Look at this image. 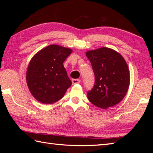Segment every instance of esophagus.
Here are the masks:
<instances>
[{
	"label": "esophagus",
	"instance_id": "obj_1",
	"mask_svg": "<svg viewBox=\"0 0 153 153\" xmlns=\"http://www.w3.org/2000/svg\"><path fill=\"white\" fill-rule=\"evenodd\" d=\"M71 82H72L73 85H75V84H78L81 82V80L79 79H73L71 80Z\"/></svg>",
	"mask_w": 153,
	"mask_h": 153
}]
</instances>
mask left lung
Wrapping results in <instances>:
<instances>
[{"instance_id":"left-lung-1","label":"left lung","mask_w":153,"mask_h":153,"mask_svg":"<svg viewBox=\"0 0 153 153\" xmlns=\"http://www.w3.org/2000/svg\"><path fill=\"white\" fill-rule=\"evenodd\" d=\"M92 65L95 84L87 92L89 101L106 109L118 104L126 95L130 76L124 58L116 51L102 47L86 53Z\"/></svg>"}]
</instances>
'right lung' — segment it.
<instances>
[{"label": "right lung", "mask_w": 153, "mask_h": 153, "mask_svg": "<svg viewBox=\"0 0 153 153\" xmlns=\"http://www.w3.org/2000/svg\"><path fill=\"white\" fill-rule=\"evenodd\" d=\"M70 48L51 45L31 58L26 72L30 91L40 102L49 105L64 97L71 85L63 63L71 53Z\"/></svg>", "instance_id": "obj_1"}]
</instances>
